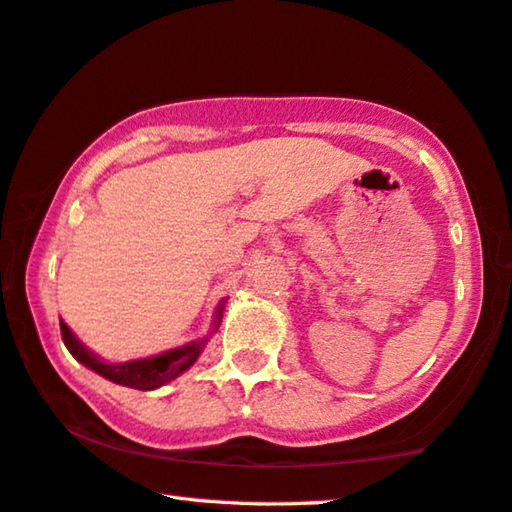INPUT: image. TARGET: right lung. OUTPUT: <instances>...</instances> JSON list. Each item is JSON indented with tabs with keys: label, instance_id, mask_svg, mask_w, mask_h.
Returning <instances> with one entry per match:
<instances>
[{
	"label": "right lung",
	"instance_id": "obj_1",
	"mask_svg": "<svg viewBox=\"0 0 512 512\" xmlns=\"http://www.w3.org/2000/svg\"><path fill=\"white\" fill-rule=\"evenodd\" d=\"M225 300L227 298H223L221 303L216 305L212 330H209L205 337L193 339V342L184 344V346L168 348V351L150 355V358H136V360H127V362L102 360L100 355H95L91 348L79 342V337L68 328L66 321H61V337H63V344H66V348L72 353V358L84 364V367H88L95 373H100L102 378H107L116 385H125V387H134V389H143V392H150V389H157L161 385L170 383V380H175L177 376H182L186 369H191L193 364H196L200 353L205 351L207 342L214 337L218 326H221Z\"/></svg>",
	"mask_w": 512,
	"mask_h": 512
}]
</instances>
